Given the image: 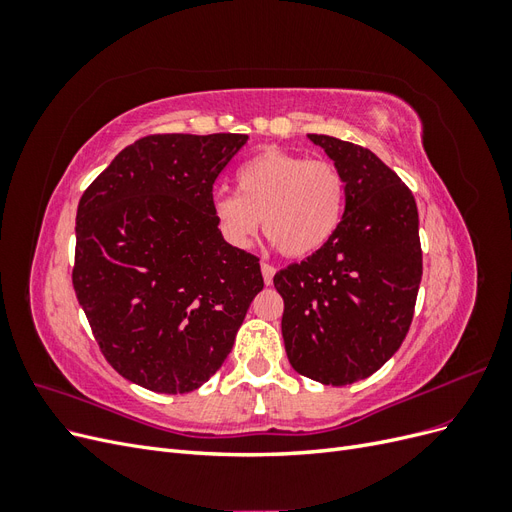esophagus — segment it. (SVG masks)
<instances>
[{
  "mask_svg": "<svg viewBox=\"0 0 512 512\" xmlns=\"http://www.w3.org/2000/svg\"><path fill=\"white\" fill-rule=\"evenodd\" d=\"M260 271H262V277H265V284L271 286L273 284V275H275V267H271L269 262H262Z\"/></svg>",
  "mask_w": 512,
  "mask_h": 512,
  "instance_id": "34e87169",
  "label": "esophagus"
}]
</instances>
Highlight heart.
Returning a JSON list of instances; mask_svg holds the SVG:
<instances>
[{
	"label": "heart",
	"mask_w": 512,
	"mask_h": 512,
	"mask_svg": "<svg viewBox=\"0 0 512 512\" xmlns=\"http://www.w3.org/2000/svg\"><path fill=\"white\" fill-rule=\"evenodd\" d=\"M239 194H218L211 209L224 239L247 247L260 228L292 258L318 252L342 222L346 183L329 160L267 149L237 173Z\"/></svg>",
	"instance_id": "heart-1"
}]
</instances>
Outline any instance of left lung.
Segmentation results:
<instances>
[{"label":"left lung","instance_id":"left-lung-1","mask_svg":"<svg viewBox=\"0 0 512 512\" xmlns=\"http://www.w3.org/2000/svg\"><path fill=\"white\" fill-rule=\"evenodd\" d=\"M309 141L342 170L346 209L335 235L275 273L282 335L301 376L344 386L369 378L404 342L423 275L414 196L376 153L327 134Z\"/></svg>","mask_w":512,"mask_h":512}]
</instances>
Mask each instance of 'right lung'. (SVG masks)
<instances>
[{
	"instance_id": "add662e5",
	"label": "right lung",
	"mask_w": 512,
	"mask_h": 512,
	"mask_svg": "<svg viewBox=\"0 0 512 512\" xmlns=\"http://www.w3.org/2000/svg\"><path fill=\"white\" fill-rule=\"evenodd\" d=\"M247 134H151L108 164L76 211L72 284L119 374L177 395L222 367L256 294L254 254L224 241L213 183Z\"/></svg>"
}]
</instances>
